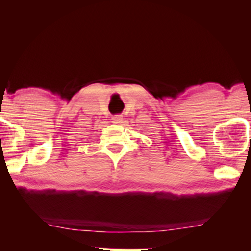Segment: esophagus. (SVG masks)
I'll use <instances>...</instances> for the list:
<instances>
[{"mask_svg":"<svg viewBox=\"0 0 251 251\" xmlns=\"http://www.w3.org/2000/svg\"><path fill=\"white\" fill-rule=\"evenodd\" d=\"M123 120H124V118H123L122 115H115V116H113V118H112L113 123H115V124H121Z\"/></svg>","mask_w":251,"mask_h":251,"instance_id":"esophagus-1","label":"esophagus"}]
</instances>
